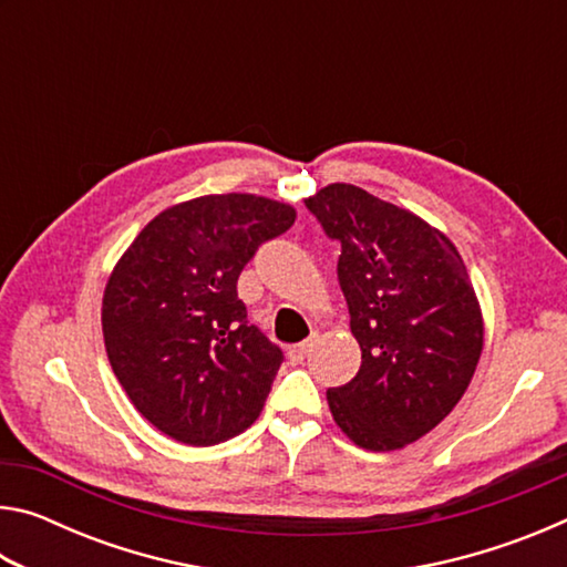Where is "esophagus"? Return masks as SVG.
<instances>
[{"instance_id": "34e87169", "label": "esophagus", "mask_w": 567, "mask_h": 567, "mask_svg": "<svg viewBox=\"0 0 567 567\" xmlns=\"http://www.w3.org/2000/svg\"><path fill=\"white\" fill-rule=\"evenodd\" d=\"M310 348H312V340H305V342H300V344H292V348L287 350V354H290V360L300 362V360H305V354L310 352Z\"/></svg>"}]
</instances>
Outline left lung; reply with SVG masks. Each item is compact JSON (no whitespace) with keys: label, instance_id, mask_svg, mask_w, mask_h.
<instances>
[{"label":"left lung","instance_id":"left-lung-1","mask_svg":"<svg viewBox=\"0 0 567 567\" xmlns=\"http://www.w3.org/2000/svg\"><path fill=\"white\" fill-rule=\"evenodd\" d=\"M340 243L338 280L360 342L358 375L328 390L332 417L364 450H398L457 405L483 350V318L455 245L408 209L352 185L305 203Z\"/></svg>","mask_w":567,"mask_h":567}]
</instances>
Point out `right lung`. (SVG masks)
<instances>
[{
  "instance_id": "add662e5",
  "label": "right lung",
  "mask_w": 567,
  "mask_h": 567,
  "mask_svg": "<svg viewBox=\"0 0 567 567\" xmlns=\"http://www.w3.org/2000/svg\"><path fill=\"white\" fill-rule=\"evenodd\" d=\"M295 223L290 205L209 195L165 209L114 267L107 358L132 405L185 445H217L262 412L285 360L237 297L245 265Z\"/></svg>"
}]
</instances>
